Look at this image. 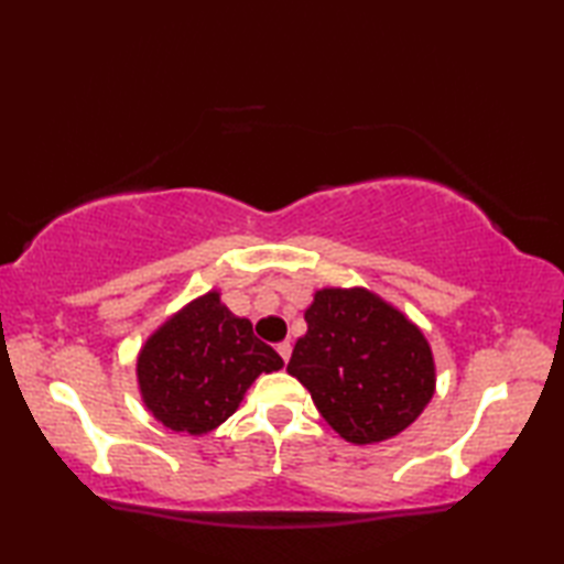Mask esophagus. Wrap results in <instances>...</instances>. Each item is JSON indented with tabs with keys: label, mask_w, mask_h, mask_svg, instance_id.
<instances>
[{
	"label": "esophagus",
	"mask_w": 564,
	"mask_h": 564,
	"mask_svg": "<svg viewBox=\"0 0 564 564\" xmlns=\"http://www.w3.org/2000/svg\"><path fill=\"white\" fill-rule=\"evenodd\" d=\"M275 351H279V356L283 358V361H289L293 346H291V341H281V344H275Z\"/></svg>",
	"instance_id": "esophagus-1"
}]
</instances>
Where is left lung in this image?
I'll list each match as a JSON object with an SVG mask.
<instances>
[{
  "label": "left lung",
  "instance_id": "1",
  "mask_svg": "<svg viewBox=\"0 0 564 564\" xmlns=\"http://www.w3.org/2000/svg\"><path fill=\"white\" fill-rule=\"evenodd\" d=\"M289 373L325 422L356 446L398 436L436 390L429 341L398 307L366 289H322L305 310Z\"/></svg>",
  "mask_w": 564,
  "mask_h": 564
}]
</instances>
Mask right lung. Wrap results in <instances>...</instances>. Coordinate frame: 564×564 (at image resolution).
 Returning a JSON list of instances; mask_svg holds the SVG:
<instances>
[{
    "label": "right lung",
    "instance_id": "obj_1",
    "mask_svg": "<svg viewBox=\"0 0 564 564\" xmlns=\"http://www.w3.org/2000/svg\"><path fill=\"white\" fill-rule=\"evenodd\" d=\"M283 358L254 337L251 322L232 315L210 291L178 310L138 356V386L154 419L191 436L208 434L232 416L261 373Z\"/></svg>",
    "mask_w": 564,
    "mask_h": 564
}]
</instances>
